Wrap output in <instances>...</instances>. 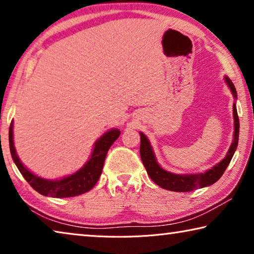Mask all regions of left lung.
I'll use <instances>...</instances> for the list:
<instances>
[{
    "instance_id": "8db88e82",
    "label": "left lung",
    "mask_w": 254,
    "mask_h": 254,
    "mask_svg": "<svg viewBox=\"0 0 254 254\" xmlns=\"http://www.w3.org/2000/svg\"><path fill=\"white\" fill-rule=\"evenodd\" d=\"M225 80L227 85H229L230 89L232 91L234 97L236 98V89L234 87L233 83H232L229 77H225ZM233 115H234V140L233 143L231 144L227 152L226 157L223 160L214 166L212 169H209L204 174H196V175H176L171 174L169 171L163 170L160 166L158 165L154 157L151 145L149 143V140L147 139L143 133H140L141 136V144H140V156L141 160H142L143 165L147 169V173L149 177L151 178L158 186H160L163 189H168L171 191H191L195 190L197 188H203L209 185H213L216 183L218 179L222 177L224 174L227 166L232 160V157L235 152L236 148H238L239 142V131H240V122L238 112H236V106L233 105Z\"/></svg>"
}]
</instances>
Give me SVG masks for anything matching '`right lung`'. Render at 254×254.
<instances>
[{"label":"right lung","mask_w":254,"mask_h":254,"mask_svg":"<svg viewBox=\"0 0 254 254\" xmlns=\"http://www.w3.org/2000/svg\"><path fill=\"white\" fill-rule=\"evenodd\" d=\"M120 133L121 132L118 128L106 132L104 135L96 141L91 159L83 168L79 169L74 175L69 176V177L60 180H47L37 177L36 175L30 173L21 163L13 144V124H12V122L10 130H8V143H10L12 159H13L14 163L18 167L20 173L22 174L24 179L30 184V186L44 196L64 198V197L81 195L84 192L91 190L95 186L102 174L107 151H109L111 145L115 142V140L120 136Z\"/></svg>","instance_id":"obj_1"}]
</instances>
